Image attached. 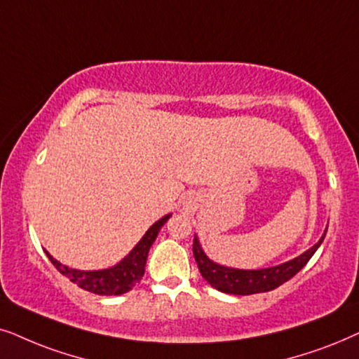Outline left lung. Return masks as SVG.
<instances>
[{
    "label": "left lung",
    "instance_id": "1",
    "mask_svg": "<svg viewBox=\"0 0 359 359\" xmlns=\"http://www.w3.org/2000/svg\"><path fill=\"white\" fill-rule=\"evenodd\" d=\"M327 235V229L323 231L322 238L318 243H315L312 248L302 255L294 257L287 262H283L279 266L264 267V269H236V267L222 266L218 262L210 259L205 255V251L200 246V241L197 236H194V256L197 261V266L200 269V274L203 279L215 287L219 292L233 294V295H251L259 292H269L274 290L279 285L287 283L289 279L297 274L302 267L307 264L310 257L315 255L318 246L322 245Z\"/></svg>",
    "mask_w": 359,
    "mask_h": 359
}]
</instances>
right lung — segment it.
Segmentation results:
<instances>
[{"label":"right lung","mask_w":359,"mask_h":359,"mask_svg":"<svg viewBox=\"0 0 359 359\" xmlns=\"http://www.w3.org/2000/svg\"><path fill=\"white\" fill-rule=\"evenodd\" d=\"M170 217L172 213H167L165 217L157 219V222L147 229L146 235L141 238L140 243L133 248L130 255L123 257L118 264L108 267V269H98V271L72 269V267L57 261L55 257H52L47 251L46 255L50 259L52 264L57 267V271H59L62 276H65L67 279H70L72 283L79 285L80 289L88 290V292H93L98 295L126 294L130 292V290L142 279V276H144L147 255H149L152 243L156 241L161 228L164 226L165 222Z\"/></svg>","instance_id":"right-lung-1"}]
</instances>
